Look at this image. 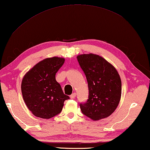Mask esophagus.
Returning <instances> with one entry per match:
<instances>
[{
  "label": "esophagus",
  "instance_id": "obj_1",
  "mask_svg": "<svg viewBox=\"0 0 150 150\" xmlns=\"http://www.w3.org/2000/svg\"><path fill=\"white\" fill-rule=\"evenodd\" d=\"M75 96H76V93H73V94H71V95H70V98H71V99H74V98H75Z\"/></svg>",
  "mask_w": 150,
  "mask_h": 150
}]
</instances>
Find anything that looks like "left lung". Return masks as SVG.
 <instances>
[{
	"instance_id": "1",
	"label": "left lung",
	"mask_w": 150,
	"mask_h": 150,
	"mask_svg": "<svg viewBox=\"0 0 150 150\" xmlns=\"http://www.w3.org/2000/svg\"><path fill=\"white\" fill-rule=\"evenodd\" d=\"M77 61L87 78L88 96L80 103L83 115L98 120L110 116L120 102L121 79L115 67L99 55H78Z\"/></svg>"
}]
</instances>
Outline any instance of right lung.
Segmentation results:
<instances>
[{
    "instance_id": "add662e5",
    "label": "right lung",
    "mask_w": 150,
    "mask_h": 150,
    "mask_svg": "<svg viewBox=\"0 0 150 150\" xmlns=\"http://www.w3.org/2000/svg\"><path fill=\"white\" fill-rule=\"evenodd\" d=\"M64 62L63 58H47L37 63L22 79L24 100L37 117L48 119L57 115L62 110L64 101L69 99L55 80V74Z\"/></svg>"
}]
</instances>
